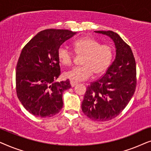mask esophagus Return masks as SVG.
Masks as SVG:
<instances>
[{"label": "esophagus", "mask_w": 151, "mask_h": 151, "mask_svg": "<svg viewBox=\"0 0 151 151\" xmlns=\"http://www.w3.org/2000/svg\"><path fill=\"white\" fill-rule=\"evenodd\" d=\"M70 84H71V86H72V87H74V86H75L76 85H77L78 82H76L72 81V80H71V81H70Z\"/></svg>", "instance_id": "1"}]
</instances>
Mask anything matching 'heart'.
Listing matches in <instances>:
<instances>
[{"instance_id":"heart-1","label":"heart","mask_w":151,"mask_h":151,"mask_svg":"<svg viewBox=\"0 0 151 151\" xmlns=\"http://www.w3.org/2000/svg\"><path fill=\"white\" fill-rule=\"evenodd\" d=\"M74 51L83 55L82 65L72 68L64 73V76L74 82L84 81L93 73L95 76L102 75L110 66L113 57L112 47L102 45L94 38L85 37L76 40L73 43ZM58 58L63 65L69 66L73 63V53L65 46H60L58 50Z\"/></svg>"}]
</instances>
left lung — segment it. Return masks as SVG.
<instances>
[{"label": "left lung", "mask_w": 151, "mask_h": 151, "mask_svg": "<svg viewBox=\"0 0 151 151\" xmlns=\"http://www.w3.org/2000/svg\"><path fill=\"white\" fill-rule=\"evenodd\" d=\"M106 35L115 43V59L102 78L87 87L82 103V110L93 120L105 122L117 117L135 91L136 63L131 47L117 33L96 31Z\"/></svg>", "instance_id": "obj_1"}]
</instances>
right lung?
Wrapping results in <instances>:
<instances>
[{
    "instance_id": "1",
    "label": "right lung",
    "mask_w": 151,
    "mask_h": 151,
    "mask_svg": "<svg viewBox=\"0 0 151 151\" xmlns=\"http://www.w3.org/2000/svg\"><path fill=\"white\" fill-rule=\"evenodd\" d=\"M76 34L67 29L43 30L22 49L16 66V93L34 116L52 117L63 108V93L71 86L69 80L55 82L60 74L58 50Z\"/></svg>"
}]
</instances>
